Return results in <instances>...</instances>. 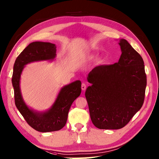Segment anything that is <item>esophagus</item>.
Instances as JSON below:
<instances>
[{
  "instance_id": "esophagus-1",
  "label": "esophagus",
  "mask_w": 159,
  "mask_h": 159,
  "mask_svg": "<svg viewBox=\"0 0 159 159\" xmlns=\"http://www.w3.org/2000/svg\"><path fill=\"white\" fill-rule=\"evenodd\" d=\"M86 88H87V85H86V84L85 83H82V85H81V89H82V90H85L86 89Z\"/></svg>"
}]
</instances>
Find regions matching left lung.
I'll list each match as a JSON object with an SVG mask.
<instances>
[{
    "instance_id": "left-lung-1",
    "label": "left lung",
    "mask_w": 159,
    "mask_h": 159,
    "mask_svg": "<svg viewBox=\"0 0 159 159\" xmlns=\"http://www.w3.org/2000/svg\"><path fill=\"white\" fill-rule=\"evenodd\" d=\"M117 63L93 68L85 97L90 117L100 129H120L142 107L147 84L142 57L126 39L120 40Z\"/></svg>"
}]
</instances>
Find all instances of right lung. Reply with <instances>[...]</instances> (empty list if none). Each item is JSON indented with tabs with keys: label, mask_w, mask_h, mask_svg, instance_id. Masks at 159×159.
Returning <instances> with one entry per match:
<instances>
[{
	"label": "right lung",
	"mask_w": 159,
	"mask_h": 159,
	"mask_svg": "<svg viewBox=\"0 0 159 159\" xmlns=\"http://www.w3.org/2000/svg\"><path fill=\"white\" fill-rule=\"evenodd\" d=\"M57 47L50 42H34L29 43L16 59L13 66L12 85L15 104L30 126L42 133L59 130L65 126L72 102L81 93V82L76 80L64 86L51 108L45 112H37L26 106L20 87V76L25 66L33 61L52 60L56 57Z\"/></svg>",
	"instance_id": "1"
}]
</instances>
